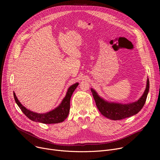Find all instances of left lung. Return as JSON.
<instances>
[{"label":"left lung","mask_w":160,"mask_h":160,"mask_svg":"<svg viewBox=\"0 0 160 160\" xmlns=\"http://www.w3.org/2000/svg\"><path fill=\"white\" fill-rule=\"evenodd\" d=\"M100 112L107 118L112 120H121L137 114L143 107L149 91V80L147 79V87L143 95L136 102L128 104L108 102L100 98L96 91L91 89Z\"/></svg>","instance_id":"1"}]
</instances>
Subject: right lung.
Wrapping results in <instances>:
<instances>
[{"label": "right lung", "mask_w": 160, "mask_h": 160, "mask_svg": "<svg viewBox=\"0 0 160 160\" xmlns=\"http://www.w3.org/2000/svg\"><path fill=\"white\" fill-rule=\"evenodd\" d=\"M78 86V83H76L71 86L67 92L66 96L62 100V103L58 107H57L54 110L50 111L46 113H37L31 112L24 107L19 100L17 98L15 93H13V97L17 104L18 105L23 113L26 115L30 120L42 122L44 124H55L63 122L69 115L70 110V100L73 93L74 91Z\"/></svg>", "instance_id": "obj_1"}]
</instances>
